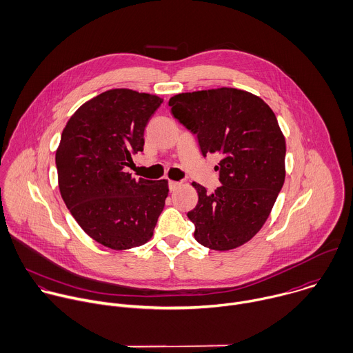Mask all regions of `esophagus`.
I'll list each match as a JSON object with an SVG mask.
<instances>
[{"mask_svg":"<svg viewBox=\"0 0 353 353\" xmlns=\"http://www.w3.org/2000/svg\"><path fill=\"white\" fill-rule=\"evenodd\" d=\"M180 187H181V183H179V181H169V190L170 191H176Z\"/></svg>","mask_w":353,"mask_h":353,"instance_id":"1","label":"esophagus"}]
</instances>
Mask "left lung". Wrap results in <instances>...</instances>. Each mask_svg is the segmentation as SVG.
<instances>
[{
  "label": "left lung",
  "instance_id": "1",
  "mask_svg": "<svg viewBox=\"0 0 353 353\" xmlns=\"http://www.w3.org/2000/svg\"><path fill=\"white\" fill-rule=\"evenodd\" d=\"M172 114L196 134L202 154L223 159L221 187L208 194L192 183L198 205L188 212L195 239L225 252L249 242L267 221L283 187L286 141L271 107L259 96L217 88L170 97Z\"/></svg>",
  "mask_w": 353,
  "mask_h": 353
}]
</instances>
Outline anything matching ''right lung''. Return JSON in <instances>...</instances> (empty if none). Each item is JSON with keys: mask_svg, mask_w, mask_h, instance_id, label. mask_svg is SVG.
I'll return each mask as SVG.
<instances>
[{"mask_svg": "<svg viewBox=\"0 0 353 353\" xmlns=\"http://www.w3.org/2000/svg\"><path fill=\"white\" fill-rule=\"evenodd\" d=\"M162 101L157 94L110 89L83 103L63 129L56 150L60 195L79 227L112 250L147 243L163 210L168 180H136L126 172Z\"/></svg>", "mask_w": 353, "mask_h": 353, "instance_id": "add662e5", "label": "right lung"}]
</instances>
